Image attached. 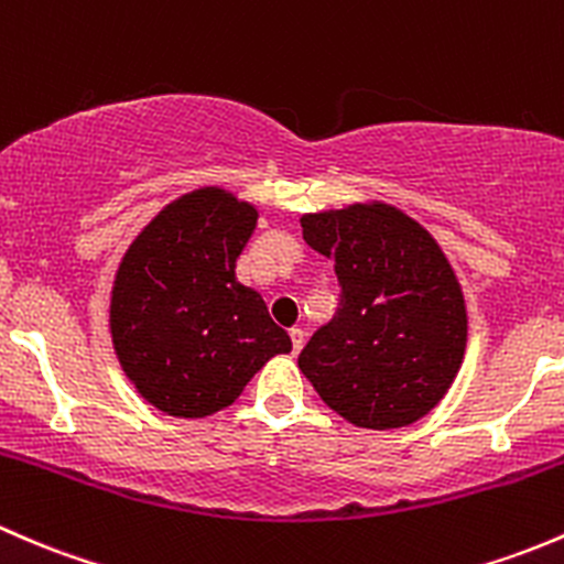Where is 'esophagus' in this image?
Masks as SVG:
<instances>
[{
	"label": "esophagus",
	"instance_id": "obj_1",
	"mask_svg": "<svg viewBox=\"0 0 564 564\" xmlns=\"http://www.w3.org/2000/svg\"><path fill=\"white\" fill-rule=\"evenodd\" d=\"M304 328H290V339H293V352H299L304 347Z\"/></svg>",
	"mask_w": 564,
	"mask_h": 564
}]
</instances>
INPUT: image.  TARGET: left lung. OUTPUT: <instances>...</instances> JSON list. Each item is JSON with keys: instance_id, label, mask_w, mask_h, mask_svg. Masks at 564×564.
<instances>
[{"instance_id": "8db88e82", "label": "left lung", "mask_w": 564, "mask_h": 564, "mask_svg": "<svg viewBox=\"0 0 564 564\" xmlns=\"http://www.w3.org/2000/svg\"><path fill=\"white\" fill-rule=\"evenodd\" d=\"M301 228L334 260L341 299L299 369L352 426H410L462 369L467 306L456 271L421 223L380 200L304 214Z\"/></svg>"}]
</instances>
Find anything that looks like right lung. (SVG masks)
Listing matches in <instances>:
<instances>
[{"label": "right lung", "instance_id": "right-lung-1", "mask_svg": "<svg viewBox=\"0 0 564 564\" xmlns=\"http://www.w3.org/2000/svg\"><path fill=\"white\" fill-rule=\"evenodd\" d=\"M258 208L223 187L167 203L135 236L110 290V339L135 391L173 417H206L293 350L236 260Z\"/></svg>", "mask_w": 564, "mask_h": 564}]
</instances>
